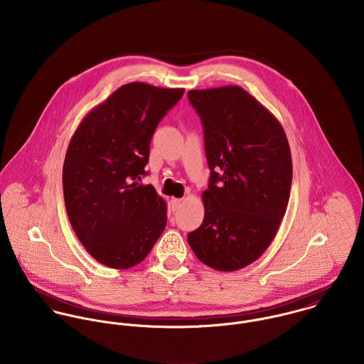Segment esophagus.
<instances>
[{
    "instance_id": "obj_1",
    "label": "esophagus",
    "mask_w": 364,
    "mask_h": 364,
    "mask_svg": "<svg viewBox=\"0 0 364 364\" xmlns=\"http://www.w3.org/2000/svg\"><path fill=\"white\" fill-rule=\"evenodd\" d=\"M181 203H182V199H176V198L171 199V208H172V210H176V208L181 206Z\"/></svg>"
}]
</instances>
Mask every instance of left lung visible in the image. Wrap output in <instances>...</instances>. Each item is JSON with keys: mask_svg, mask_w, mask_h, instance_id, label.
<instances>
[{"mask_svg": "<svg viewBox=\"0 0 364 364\" xmlns=\"http://www.w3.org/2000/svg\"><path fill=\"white\" fill-rule=\"evenodd\" d=\"M210 168L205 218L188 242L210 267L240 270L259 258L286 213L293 164L280 122L244 88L192 90Z\"/></svg>", "mask_w": 364, "mask_h": 364, "instance_id": "left-lung-1", "label": "left lung"}]
</instances>
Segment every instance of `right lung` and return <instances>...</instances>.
Masks as SVG:
<instances>
[{"instance_id":"right-lung-1","label":"right lung","mask_w":364,"mask_h":364,"mask_svg":"<svg viewBox=\"0 0 364 364\" xmlns=\"http://www.w3.org/2000/svg\"><path fill=\"white\" fill-rule=\"evenodd\" d=\"M183 88L130 82L78 124L63 165L68 220L88 254L112 269L146 259L166 225V203L141 185L158 123Z\"/></svg>"}]
</instances>
